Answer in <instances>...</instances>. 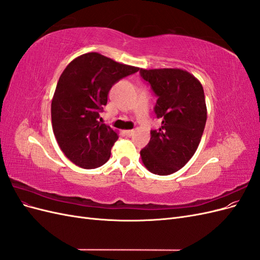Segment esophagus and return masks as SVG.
<instances>
[{
	"mask_svg": "<svg viewBox=\"0 0 260 260\" xmlns=\"http://www.w3.org/2000/svg\"><path fill=\"white\" fill-rule=\"evenodd\" d=\"M124 135L128 136V137H132L133 135H135V131H133V130H124Z\"/></svg>",
	"mask_w": 260,
	"mask_h": 260,
	"instance_id": "1",
	"label": "esophagus"
}]
</instances>
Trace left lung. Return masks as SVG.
Listing matches in <instances>:
<instances>
[{
	"label": "left lung",
	"instance_id": "1",
	"mask_svg": "<svg viewBox=\"0 0 260 260\" xmlns=\"http://www.w3.org/2000/svg\"><path fill=\"white\" fill-rule=\"evenodd\" d=\"M140 74L158 96L154 111L161 119L140 152L141 159L152 174L171 175L192 158L201 142L207 119L203 85L180 68H141Z\"/></svg>",
	"mask_w": 260,
	"mask_h": 260
}]
</instances>
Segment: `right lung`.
Segmentation results:
<instances>
[{"label": "right lung", "mask_w": 260, "mask_h": 260, "mask_svg": "<svg viewBox=\"0 0 260 260\" xmlns=\"http://www.w3.org/2000/svg\"><path fill=\"white\" fill-rule=\"evenodd\" d=\"M138 70L92 52L76 57L60 75L52 99V127L61 152L77 166L94 169L109 159L118 133L99 121L100 112L112 86Z\"/></svg>", "instance_id": "add662e5"}]
</instances>
